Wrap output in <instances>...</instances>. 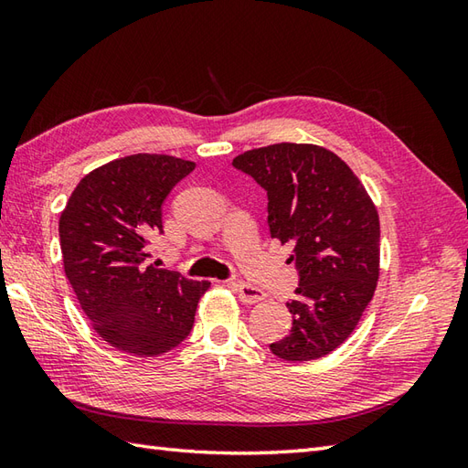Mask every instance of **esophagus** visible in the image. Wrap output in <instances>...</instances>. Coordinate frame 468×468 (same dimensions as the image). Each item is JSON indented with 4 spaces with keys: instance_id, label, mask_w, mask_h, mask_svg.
Returning <instances> with one entry per match:
<instances>
[{
    "instance_id": "34e87169",
    "label": "esophagus",
    "mask_w": 468,
    "mask_h": 468,
    "mask_svg": "<svg viewBox=\"0 0 468 468\" xmlns=\"http://www.w3.org/2000/svg\"><path fill=\"white\" fill-rule=\"evenodd\" d=\"M233 287H235V292H237V295H239V300L243 303H257V302L265 300V293L261 290H257V287L250 285V283L239 282V283H233Z\"/></svg>"
}]
</instances>
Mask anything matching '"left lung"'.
Segmentation results:
<instances>
[{
    "mask_svg": "<svg viewBox=\"0 0 468 468\" xmlns=\"http://www.w3.org/2000/svg\"><path fill=\"white\" fill-rule=\"evenodd\" d=\"M267 191L273 239L300 271L292 332L270 344L283 360H317L356 330L380 275V218L352 168L317 144L280 143L233 158Z\"/></svg>",
    "mask_w": 468,
    "mask_h": 468,
    "instance_id": "1",
    "label": "left lung"
}]
</instances>
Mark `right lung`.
I'll return each mask as SVG.
<instances>
[{"instance_id": "1", "label": "right lung", "mask_w": 468, "mask_h": 468, "mask_svg": "<svg viewBox=\"0 0 468 468\" xmlns=\"http://www.w3.org/2000/svg\"><path fill=\"white\" fill-rule=\"evenodd\" d=\"M195 168L168 154H131L88 173L59 215L64 271L96 334L116 350L153 357L191 334L208 282L146 265L163 233V203Z\"/></svg>"}]
</instances>
